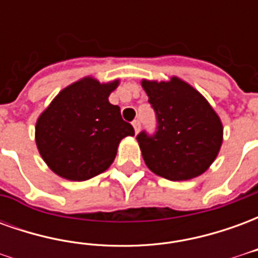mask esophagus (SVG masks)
<instances>
[{
    "label": "esophagus",
    "instance_id": "esophagus-1",
    "mask_svg": "<svg viewBox=\"0 0 258 258\" xmlns=\"http://www.w3.org/2000/svg\"><path fill=\"white\" fill-rule=\"evenodd\" d=\"M133 127H134L135 133H138V131H140V128H141V123L138 121V120H134V121H133Z\"/></svg>",
    "mask_w": 258,
    "mask_h": 258
}]
</instances>
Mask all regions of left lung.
<instances>
[{
    "mask_svg": "<svg viewBox=\"0 0 258 258\" xmlns=\"http://www.w3.org/2000/svg\"><path fill=\"white\" fill-rule=\"evenodd\" d=\"M157 116V133L137 137L152 173L170 181L199 177L210 167L222 145L221 118L199 91L173 76L168 81L142 80Z\"/></svg>",
    "mask_w": 258,
    "mask_h": 258,
    "instance_id": "1",
    "label": "left lung"
}]
</instances>
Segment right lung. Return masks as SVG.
<instances>
[{
    "instance_id": "obj_1",
    "label": "right lung",
    "mask_w": 258,
    "mask_h": 258,
    "mask_svg": "<svg viewBox=\"0 0 258 258\" xmlns=\"http://www.w3.org/2000/svg\"><path fill=\"white\" fill-rule=\"evenodd\" d=\"M120 84L92 76L74 81L38 116L36 145L53 173L69 181H87L106 171L120 141L135 134L109 95Z\"/></svg>"
}]
</instances>
